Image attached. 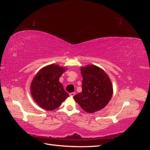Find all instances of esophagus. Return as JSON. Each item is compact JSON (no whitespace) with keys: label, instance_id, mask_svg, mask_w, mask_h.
Segmentation results:
<instances>
[{"label":"esophagus","instance_id":"esophagus-1","mask_svg":"<svg viewBox=\"0 0 150 150\" xmlns=\"http://www.w3.org/2000/svg\"><path fill=\"white\" fill-rule=\"evenodd\" d=\"M69 96H74L75 95V93H74V92H73V93H70L69 94Z\"/></svg>","mask_w":150,"mask_h":150}]
</instances>
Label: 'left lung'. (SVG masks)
I'll return each mask as SVG.
<instances>
[{
    "mask_svg": "<svg viewBox=\"0 0 150 150\" xmlns=\"http://www.w3.org/2000/svg\"><path fill=\"white\" fill-rule=\"evenodd\" d=\"M82 91L74 96V100L86 112L93 113L103 109L112 98V82L102 69L88 65L81 69Z\"/></svg>",
    "mask_w": 150,
    "mask_h": 150,
    "instance_id": "left-lung-1",
    "label": "left lung"
}]
</instances>
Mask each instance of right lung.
Here are the masks:
<instances>
[{
    "instance_id": "add662e5",
    "label": "right lung",
    "mask_w": 150,
    "mask_h": 150,
    "mask_svg": "<svg viewBox=\"0 0 150 150\" xmlns=\"http://www.w3.org/2000/svg\"><path fill=\"white\" fill-rule=\"evenodd\" d=\"M66 68L56 64L47 66L38 72L30 85L34 100L41 108L52 110L59 107L69 96L59 79Z\"/></svg>"
}]
</instances>
